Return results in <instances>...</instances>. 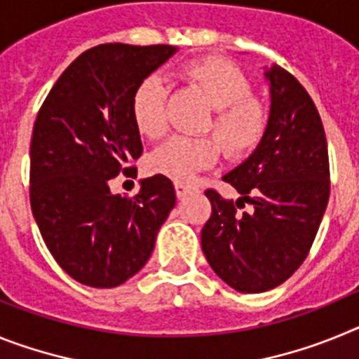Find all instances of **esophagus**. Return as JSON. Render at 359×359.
<instances>
[{
  "label": "esophagus",
  "mask_w": 359,
  "mask_h": 359,
  "mask_svg": "<svg viewBox=\"0 0 359 359\" xmlns=\"http://www.w3.org/2000/svg\"><path fill=\"white\" fill-rule=\"evenodd\" d=\"M174 189H176V196L180 199L185 198L187 194H190V192H192V187L187 185V183H174Z\"/></svg>",
  "instance_id": "34e87169"
}]
</instances>
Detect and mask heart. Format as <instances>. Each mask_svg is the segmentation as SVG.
I'll return each instance as SVG.
<instances>
[{
	"instance_id": "1",
	"label": "heart",
	"mask_w": 359,
	"mask_h": 359,
	"mask_svg": "<svg viewBox=\"0 0 359 359\" xmlns=\"http://www.w3.org/2000/svg\"><path fill=\"white\" fill-rule=\"evenodd\" d=\"M182 77L203 91L215 109L207 129H214L228 156L239 158L259 145L268 123V113L253 93V84L243 69L226 59H198L182 68ZM167 90L158 75L142 79L131 95V116L136 129L147 138L167 131ZM219 145L210 136H172L147 158V169L158 176L187 182L198 170L215 163Z\"/></svg>"
}]
</instances>
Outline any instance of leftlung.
<instances>
[{
    "label": "left lung",
    "instance_id": "left-lung-1",
    "mask_svg": "<svg viewBox=\"0 0 359 359\" xmlns=\"http://www.w3.org/2000/svg\"><path fill=\"white\" fill-rule=\"evenodd\" d=\"M269 116L255 151L223 180L239 198L205 194L212 215L201 248L215 275L239 293H262L291 277L307 257L329 201V156L309 93L277 65L264 68ZM248 206L239 212L237 208Z\"/></svg>",
    "mask_w": 359,
    "mask_h": 359
}]
</instances>
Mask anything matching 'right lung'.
Segmentation results:
<instances>
[{
  "mask_svg": "<svg viewBox=\"0 0 359 359\" xmlns=\"http://www.w3.org/2000/svg\"><path fill=\"white\" fill-rule=\"evenodd\" d=\"M177 46L100 44L62 72L37 113L30 145V205L57 264L90 287H116L149 261L176 205L169 177L140 180L135 198L113 194L131 176L142 140L131 95Z\"/></svg>",
  "mask_w": 359,
  "mask_h": 359,
  "instance_id": "add662e5",
  "label": "right lung"
}]
</instances>
